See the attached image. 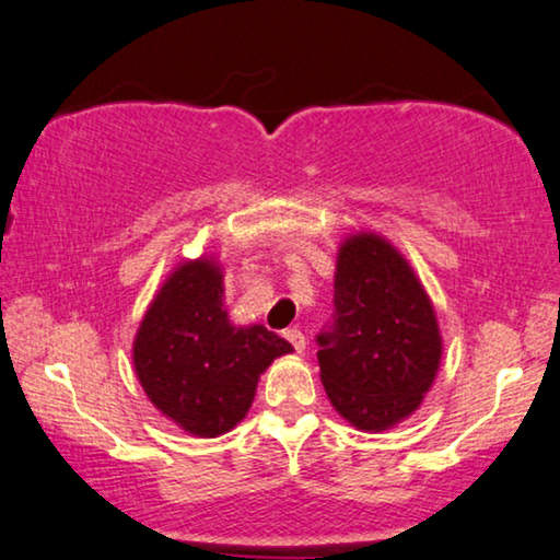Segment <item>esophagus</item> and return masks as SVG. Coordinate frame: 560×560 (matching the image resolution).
Listing matches in <instances>:
<instances>
[{
  "label": "esophagus",
  "mask_w": 560,
  "mask_h": 560,
  "mask_svg": "<svg viewBox=\"0 0 560 560\" xmlns=\"http://www.w3.org/2000/svg\"><path fill=\"white\" fill-rule=\"evenodd\" d=\"M283 337H287V340L291 342V348H294L296 352H304V348H306V337L302 335V329L291 327V329H287V332H283Z\"/></svg>",
  "instance_id": "obj_1"
}]
</instances>
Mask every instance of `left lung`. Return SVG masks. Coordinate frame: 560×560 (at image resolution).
<instances>
[{
  "label": "left lung",
  "instance_id": "8db88e82",
  "mask_svg": "<svg viewBox=\"0 0 560 560\" xmlns=\"http://www.w3.org/2000/svg\"><path fill=\"white\" fill-rule=\"evenodd\" d=\"M319 377L335 411L360 431L396 427L421 406L441 362L434 306L404 256L375 233L337 250L335 314Z\"/></svg>",
  "mask_w": 560,
  "mask_h": 560
}]
</instances>
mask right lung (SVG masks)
Here are the masks:
<instances>
[{
  "label": "right lung",
  "instance_id": "right-lung-1",
  "mask_svg": "<svg viewBox=\"0 0 560 560\" xmlns=\"http://www.w3.org/2000/svg\"><path fill=\"white\" fill-rule=\"evenodd\" d=\"M291 352L264 325L235 327L223 310V271L212 258L179 264L133 337V370L147 398L195 436L231 431L254 404L258 377Z\"/></svg>",
  "mask_w": 560,
  "mask_h": 560
}]
</instances>
